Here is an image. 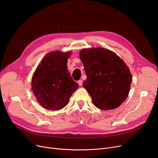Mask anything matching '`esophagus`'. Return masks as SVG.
Here are the masks:
<instances>
[{
	"mask_svg": "<svg viewBox=\"0 0 158 158\" xmlns=\"http://www.w3.org/2000/svg\"><path fill=\"white\" fill-rule=\"evenodd\" d=\"M77 83H78L80 86H81V85H82V80H81V79H80V80H79V81H77Z\"/></svg>",
	"mask_w": 158,
	"mask_h": 158,
	"instance_id": "34e87169",
	"label": "esophagus"
}]
</instances>
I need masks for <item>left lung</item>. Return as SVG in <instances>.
Returning <instances> with one entry per match:
<instances>
[{"instance_id":"obj_1","label":"left lung","mask_w":158,"mask_h":158,"mask_svg":"<svg viewBox=\"0 0 158 158\" xmlns=\"http://www.w3.org/2000/svg\"><path fill=\"white\" fill-rule=\"evenodd\" d=\"M87 76L83 86L98 109L120 106L128 96L132 76L120 58L108 49H82L79 54Z\"/></svg>"}]
</instances>
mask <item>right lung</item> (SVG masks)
Returning a JSON list of instances; mask_svg holds the SVG:
<instances>
[{
	"mask_svg": "<svg viewBox=\"0 0 158 158\" xmlns=\"http://www.w3.org/2000/svg\"><path fill=\"white\" fill-rule=\"evenodd\" d=\"M70 56L69 52H51L44 58L33 74L32 90L44 108L61 110L79 87L67 70Z\"/></svg>",
	"mask_w": 158,
	"mask_h": 158,
	"instance_id": "1",
	"label": "right lung"
}]
</instances>
